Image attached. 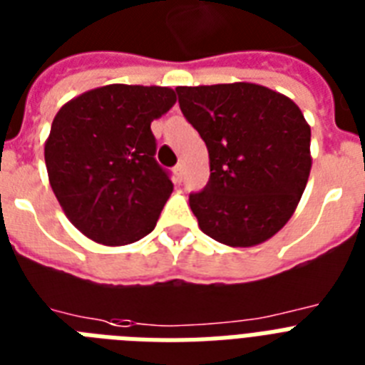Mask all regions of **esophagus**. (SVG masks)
I'll return each instance as SVG.
<instances>
[{"mask_svg":"<svg viewBox=\"0 0 365 365\" xmlns=\"http://www.w3.org/2000/svg\"><path fill=\"white\" fill-rule=\"evenodd\" d=\"M173 173H175V177H177V180L180 182V180H182V177H185V165H182V164L175 165Z\"/></svg>","mask_w":365,"mask_h":365,"instance_id":"obj_1","label":"esophagus"}]
</instances>
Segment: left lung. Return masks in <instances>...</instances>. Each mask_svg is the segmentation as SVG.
<instances>
[{
	"label": "left lung",
	"instance_id": "1",
	"mask_svg": "<svg viewBox=\"0 0 365 365\" xmlns=\"http://www.w3.org/2000/svg\"><path fill=\"white\" fill-rule=\"evenodd\" d=\"M177 94L209 150V182L190 194L201 232L243 249L273 237L296 211L313 164L298 105L255 83L179 86Z\"/></svg>",
	"mask_w": 365,
	"mask_h": 365
}]
</instances>
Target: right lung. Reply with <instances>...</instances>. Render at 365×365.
Returning <instances> with one entry per match:
<instances>
[{"mask_svg":"<svg viewBox=\"0 0 365 365\" xmlns=\"http://www.w3.org/2000/svg\"><path fill=\"white\" fill-rule=\"evenodd\" d=\"M175 101L169 86L107 84L54 116L45 141L48 182L69 222L96 243H135L158 222L173 182L154 160L150 122Z\"/></svg>","mask_w":365,"mask_h":365,"instance_id":"add662e5","label":"right lung"}]
</instances>
